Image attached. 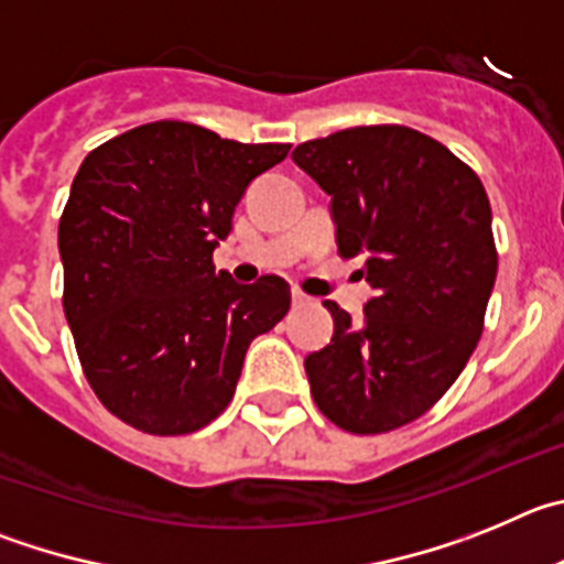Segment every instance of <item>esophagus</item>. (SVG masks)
<instances>
[{"label": "esophagus", "instance_id": "obj_1", "mask_svg": "<svg viewBox=\"0 0 564 564\" xmlns=\"http://www.w3.org/2000/svg\"><path fill=\"white\" fill-rule=\"evenodd\" d=\"M308 301H312L308 294H303L301 289H292V303H294V306H306Z\"/></svg>", "mask_w": 564, "mask_h": 564}]
</instances>
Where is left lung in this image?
<instances>
[{
    "label": "left lung",
    "instance_id": "left-lung-1",
    "mask_svg": "<svg viewBox=\"0 0 564 564\" xmlns=\"http://www.w3.org/2000/svg\"><path fill=\"white\" fill-rule=\"evenodd\" d=\"M328 196L343 258L373 286L359 326L326 301L334 337L308 354L319 413L357 435L427 413L469 362L497 278L478 174L408 126H357L292 151Z\"/></svg>",
    "mask_w": 564,
    "mask_h": 564
}]
</instances>
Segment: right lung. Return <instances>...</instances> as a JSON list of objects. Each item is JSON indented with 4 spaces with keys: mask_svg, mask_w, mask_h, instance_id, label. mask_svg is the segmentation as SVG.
Returning <instances> with one entry per match:
<instances>
[{
    "mask_svg": "<svg viewBox=\"0 0 564 564\" xmlns=\"http://www.w3.org/2000/svg\"><path fill=\"white\" fill-rule=\"evenodd\" d=\"M286 143H236L180 120L137 126L86 154L58 221L64 314L104 408L185 435L230 404L245 354L289 312L278 275H216L247 185Z\"/></svg>",
    "mask_w": 564,
    "mask_h": 564,
    "instance_id": "add662e5",
    "label": "right lung"
}]
</instances>
